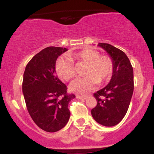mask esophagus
Here are the masks:
<instances>
[{
	"mask_svg": "<svg viewBox=\"0 0 154 154\" xmlns=\"http://www.w3.org/2000/svg\"><path fill=\"white\" fill-rule=\"evenodd\" d=\"M77 98H79V99H86L88 98V96H86V95H77Z\"/></svg>",
	"mask_w": 154,
	"mask_h": 154,
	"instance_id": "obj_1",
	"label": "esophagus"
}]
</instances>
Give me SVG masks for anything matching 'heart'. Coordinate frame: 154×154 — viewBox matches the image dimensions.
Wrapping results in <instances>:
<instances>
[{
	"instance_id": "1",
	"label": "heart",
	"mask_w": 154,
	"mask_h": 154,
	"mask_svg": "<svg viewBox=\"0 0 154 154\" xmlns=\"http://www.w3.org/2000/svg\"><path fill=\"white\" fill-rule=\"evenodd\" d=\"M69 58V59L61 58L55 65L56 75L63 80L69 81L75 76V68L72 61L87 65L84 72V76L86 77L75 79L70 85V91L74 93L85 94L94 89L98 82H106L112 76V59L106 55H100L97 51L84 49L71 54Z\"/></svg>"
}]
</instances>
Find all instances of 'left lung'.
<instances>
[{
    "instance_id": "left-lung-1",
    "label": "left lung",
    "mask_w": 154,
    "mask_h": 154,
    "mask_svg": "<svg viewBox=\"0 0 154 154\" xmlns=\"http://www.w3.org/2000/svg\"><path fill=\"white\" fill-rule=\"evenodd\" d=\"M98 45L110 55L114 71L108 85L93 94L97 105L91 110V114L100 125L112 127L122 120L128 110L134 90L133 69L122 51L108 43Z\"/></svg>"
}]
</instances>
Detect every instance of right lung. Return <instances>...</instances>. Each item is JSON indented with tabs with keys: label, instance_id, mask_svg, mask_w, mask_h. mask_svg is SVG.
Here are the masks:
<instances>
[{
	"label": "right lung",
	"instance_id": "1",
	"mask_svg": "<svg viewBox=\"0 0 154 154\" xmlns=\"http://www.w3.org/2000/svg\"><path fill=\"white\" fill-rule=\"evenodd\" d=\"M66 48L50 46L37 54L26 64L22 92L28 112L44 131L55 132L64 128L70 117L68 104L75 95L56 75L57 58Z\"/></svg>",
	"mask_w": 154,
	"mask_h": 154
}]
</instances>
